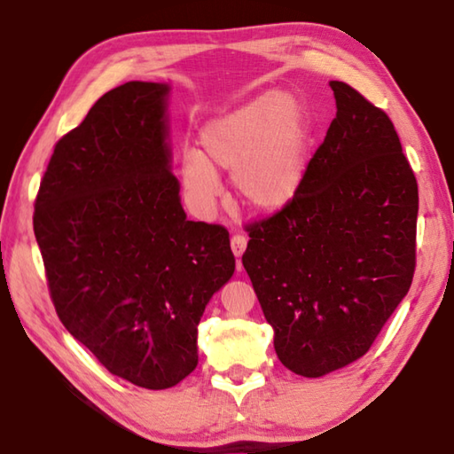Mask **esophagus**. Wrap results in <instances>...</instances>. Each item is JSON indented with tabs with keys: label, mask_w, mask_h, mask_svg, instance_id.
I'll return each instance as SVG.
<instances>
[{
	"label": "esophagus",
	"mask_w": 454,
	"mask_h": 454,
	"mask_svg": "<svg viewBox=\"0 0 454 454\" xmlns=\"http://www.w3.org/2000/svg\"><path fill=\"white\" fill-rule=\"evenodd\" d=\"M246 244H248V238H246L244 234L236 232V234L232 236V252H234L236 258H238V266H240V256L244 254Z\"/></svg>",
	"instance_id": "34e87169"
}]
</instances>
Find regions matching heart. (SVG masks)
<instances>
[{"label": "heart", "mask_w": 454, "mask_h": 454, "mask_svg": "<svg viewBox=\"0 0 454 454\" xmlns=\"http://www.w3.org/2000/svg\"><path fill=\"white\" fill-rule=\"evenodd\" d=\"M200 145L182 156L184 186L200 206L214 202L220 172H232L238 198L258 210L280 208L302 182L304 120L286 94L258 96L210 121Z\"/></svg>", "instance_id": "heart-1"}]
</instances>
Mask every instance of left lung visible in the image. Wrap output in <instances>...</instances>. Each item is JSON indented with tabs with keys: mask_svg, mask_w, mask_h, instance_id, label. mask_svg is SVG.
Returning a JSON list of instances; mask_svg holds the SVG:
<instances>
[{
	"mask_svg": "<svg viewBox=\"0 0 454 454\" xmlns=\"http://www.w3.org/2000/svg\"><path fill=\"white\" fill-rule=\"evenodd\" d=\"M301 186L246 226L242 264L288 371L317 379L366 355L411 288L419 186L393 121L344 82Z\"/></svg>",
	"mask_w": 454,
	"mask_h": 454,
	"instance_id": "1",
	"label": "left lung"
}]
</instances>
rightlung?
Here are the masks:
<instances>
[{
	"instance_id": "add662e5",
	"label": "right lung",
	"mask_w": 454,
	"mask_h": 454,
	"mask_svg": "<svg viewBox=\"0 0 454 454\" xmlns=\"http://www.w3.org/2000/svg\"><path fill=\"white\" fill-rule=\"evenodd\" d=\"M166 83L128 82L61 136L34 232L61 325L114 376L162 390L198 364L206 304L234 274L228 230L192 222L170 172Z\"/></svg>"
}]
</instances>
